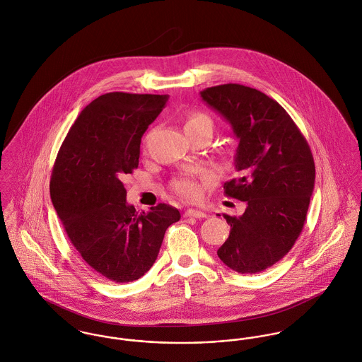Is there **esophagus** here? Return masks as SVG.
Wrapping results in <instances>:
<instances>
[{
    "instance_id": "34e87169",
    "label": "esophagus",
    "mask_w": 362,
    "mask_h": 362,
    "mask_svg": "<svg viewBox=\"0 0 362 362\" xmlns=\"http://www.w3.org/2000/svg\"><path fill=\"white\" fill-rule=\"evenodd\" d=\"M185 216H190V218H197V219H201V218H205V216H206V214H205L204 211H200V209L189 208V209L185 212Z\"/></svg>"
}]
</instances>
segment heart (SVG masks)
<instances>
[{"label":"heart","mask_w":362,"mask_h":362,"mask_svg":"<svg viewBox=\"0 0 362 362\" xmlns=\"http://www.w3.org/2000/svg\"><path fill=\"white\" fill-rule=\"evenodd\" d=\"M206 127L212 132V121L208 115L202 112H190L185 122V130ZM172 190L183 200H196L201 193V186L199 182L192 176H179L172 180Z\"/></svg>","instance_id":"heart-1"}]
</instances>
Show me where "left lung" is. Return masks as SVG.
<instances>
[{
    "label": "left lung",
    "mask_w": 362,
    "mask_h": 362,
    "mask_svg": "<svg viewBox=\"0 0 362 362\" xmlns=\"http://www.w3.org/2000/svg\"><path fill=\"white\" fill-rule=\"evenodd\" d=\"M200 94L230 123L239 141V177L226 182L223 190L244 201L245 211L223 215L230 235L218 257L239 274H257L281 259L304 228L315 183L314 158L290 115L259 90L229 83Z\"/></svg>",
    "instance_id": "8db88e82"
}]
</instances>
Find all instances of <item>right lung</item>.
<instances>
[{"label": "right lung", "mask_w": 362, "mask_h": 362, "mask_svg": "<svg viewBox=\"0 0 362 362\" xmlns=\"http://www.w3.org/2000/svg\"><path fill=\"white\" fill-rule=\"evenodd\" d=\"M168 95L107 93L69 129L52 168L49 194L81 258L117 283L137 281L156 262L166 229L180 219L170 205L136 212L123 177L139 166L140 143Z\"/></svg>", "instance_id": "obj_1"}]
</instances>
